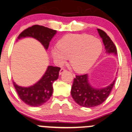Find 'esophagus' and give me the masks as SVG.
Here are the masks:
<instances>
[{"label": "esophagus", "instance_id": "esophagus-1", "mask_svg": "<svg viewBox=\"0 0 132 132\" xmlns=\"http://www.w3.org/2000/svg\"><path fill=\"white\" fill-rule=\"evenodd\" d=\"M64 71H66V69H64V68H61L60 71V75H61L63 72H64Z\"/></svg>", "mask_w": 132, "mask_h": 132}]
</instances>
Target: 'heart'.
<instances>
[{"label":"heart","mask_w":132,"mask_h":132,"mask_svg":"<svg viewBox=\"0 0 132 132\" xmlns=\"http://www.w3.org/2000/svg\"><path fill=\"white\" fill-rule=\"evenodd\" d=\"M102 51L101 40L87 34H68L59 41L57 48L51 50V55L61 66L70 57L72 68L79 72L90 69Z\"/></svg>","instance_id":"1"}]
</instances>
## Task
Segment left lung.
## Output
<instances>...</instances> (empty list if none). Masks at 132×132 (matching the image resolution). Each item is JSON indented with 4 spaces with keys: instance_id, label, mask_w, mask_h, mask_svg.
I'll use <instances>...</instances> for the list:
<instances>
[{
    "instance_id": "1",
    "label": "left lung",
    "mask_w": 132,
    "mask_h": 132,
    "mask_svg": "<svg viewBox=\"0 0 132 132\" xmlns=\"http://www.w3.org/2000/svg\"><path fill=\"white\" fill-rule=\"evenodd\" d=\"M98 33L102 39L106 53L117 55V48L114 43L106 34L105 32L97 28ZM114 80L110 85L101 89H97L92 86L89 82L88 75L76 76L74 79L71 87V96L79 105L85 107H94L101 105L109 95L113 86Z\"/></svg>"
}]
</instances>
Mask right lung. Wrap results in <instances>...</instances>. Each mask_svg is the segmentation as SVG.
<instances>
[{"label": "right lung", "mask_w": 132, "mask_h": 132, "mask_svg": "<svg viewBox=\"0 0 132 132\" xmlns=\"http://www.w3.org/2000/svg\"><path fill=\"white\" fill-rule=\"evenodd\" d=\"M56 32V30L47 27L33 25L23 31L19 35L16 41L24 38H33L40 42L47 50L50 42ZM60 69L58 67L48 66L40 80L30 87H22L13 81V86L20 99L31 107H38L46 103L52 95L53 91V83L58 78Z\"/></svg>", "instance_id": "right-lung-1"}]
</instances>
